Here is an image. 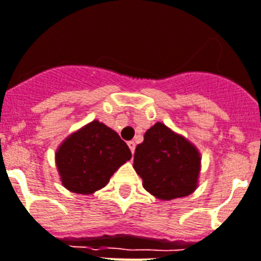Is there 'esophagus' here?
I'll return each mask as SVG.
<instances>
[{
  "instance_id": "34e87169",
  "label": "esophagus",
  "mask_w": 261,
  "mask_h": 261,
  "mask_svg": "<svg viewBox=\"0 0 261 261\" xmlns=\"http://www.w3.org/2000/svg\"><path fill=\"white\" fill-rule=\"evenodd\" d=\"M128 147H130V150H131V152H133V154H134V151H135V146H137V144H135V142L134 141H130L128 142Z\"/></svg>"
}]
</instances>
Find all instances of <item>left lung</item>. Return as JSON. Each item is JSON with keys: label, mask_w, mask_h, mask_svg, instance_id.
I'll return each mask as SVG.
<instances>
[{"label": "left lung", "mask_w": 261, "mask_h": 261, "mask_svg": "<svg viewBox=\"0 0 261 261\" xmlns=\"http://www.w3.org/2000/svg\"><path fill=\"white\" fill-rule=\"evenodd\" d=\"M134 168L150 194L161 200H172L195 191L200 155L187 139L158 122L135 148Z\"/></svg>", "instance_id": "left-lung-1"}]
</instances>
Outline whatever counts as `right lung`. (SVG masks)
<instances>
[{
  "label": "right lung",
  "mask_w": 261,
  "mask_h": 261,
  "mask_svg": "<svg viewBox=\"0 0 261 261\" xmlns=\"http://www.w3.org/2000/svg\"><path fill=\"white\" fill-rule=\"evenodd\" d=\"M130 158V148L119 135L98 120L70 135L56 154L62 185L82 195L105 187Z\"/></svg>",
  "instance_id": "add662e5"
}]
</instances>
